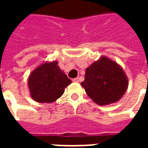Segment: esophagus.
<instances>
[{
	"mask_svg": "<svg viewBox=\"0 0 148 148\" xmlns=\"http://www.w3.org/2000/svg\"><path fill=\"white\" fill-rule=\"evenodd\" d=\"M72 81H73L74 82H79V78H78V77H75V78H74Z\"/></svg>",
	"mask_w": 148,
	"mask_h": 148,
	"instance_id": "esophagus-1",
	"label": "esophagus"
}]
</instances>
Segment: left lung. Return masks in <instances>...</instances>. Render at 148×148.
<instances>
[{"mask_svg": "<svg viewBox=\"0 0 148 148\" xmlns=\"http://www.w3.org/2000/svg\"><path fill=\"white\" fill-rule=\"evenodd\" d=\"M81 86L94 102L106 106L116 102L123 97L128 80L120 65L101 56L86 68L85 80Z\"/></svg>", "mask_w": 148, "mask_h": 148, "instance_id": "1", "label": "left lung"}]
</instances>
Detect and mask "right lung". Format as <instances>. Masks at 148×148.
Segmentation results:
<instances>
[{
  "mask_svg": "<svg viewBox=\"0 0 148 148\" xmlns=\"http://www.w3.org/2000/svg\"><path fill=\"white\" fill-rule=\"evenodd\" d=\"M32 98L39 103H51L63 94L71 83L58 66V62H46L36 68L27 79Z\"/></svg>",
  "mask_w": 148,
  "mask_h": 148,
  "instance_id": "right-lung-1",
  "label": "right lung"
}]
</instances>
